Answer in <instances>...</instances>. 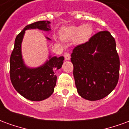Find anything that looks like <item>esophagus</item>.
Instances as JSON below:
<instances>
[{"instance_id":"34e87169","label":"esophagus","mask_w":129,"mask_h":129,"mask_svg":"<svg viewBox=\"0 0 129 129\" xmlns=\"http://www.w3.org/2000/svg\"><path fill=\"white\" fill-rule=\"evenodd\" d=\"M63 56H64L66 61H68V60L70 59V55L68 52H65L64 54H63Z\"/></svg>"}]
</instances>
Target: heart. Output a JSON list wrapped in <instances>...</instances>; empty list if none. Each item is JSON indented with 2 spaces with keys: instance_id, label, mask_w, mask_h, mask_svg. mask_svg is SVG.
Instances as JSON below:
<instances>
[{
  "instance_id": "1",
  "label": "heart",
  "mask_w": 129,
  "mask_h": 129,
  "mask_svg": "<svg viewBox=\"0 0 129 129\" xmlns=\"http://www.w3.org/2000/svg\"><path fill=\"white\" fill-rule=\"evenodd\" d=\"M92 33L91 25L85 24L80 26L65 27L60 32V37L65 41H70L75 39L78 43H84L88 41Z\"/></svg>"
}]
</instances>
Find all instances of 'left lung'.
<instances>
[{"instance_id": "1", "label": "left lung", "mask_w": 129, "mask_h": 129, "mask_svg": "<svg viewBox=\"0 0 129 129\" xmlns=\"http://www.w3.org/2000/svg\"><path fill=\"white\" fill-rule=\"evenodd\" d=\"M71 61L77 92L84 99L101 100L115 89L119 79V59L115 39L109 32H98L75 47Z\"/></svg>"}]
</instances>
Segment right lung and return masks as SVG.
Instances as JSON below:
<instances>
[{
  "label": "right lung",
  "instance_id": "add662e5",
  "mask_svg": "<svg viewBox=\"0 0 129 129\" xmlns=\"http://www.w3.org/2000/svg\"><path fill=\"white\" fill-rule=\"evenodd\" d=\"M50 24L48 21H37L25 27L16 36L10 56V79L13 86L20 95L31 101H42L53 93L56 83L55 72L61 68L64 57L50 54L48 60L41 66L28 67L23 59L21 44L26 30L37 29L49 32L51 30ZM45 38L51 41L50 38Z\"/></svg>",
  "mask_w": 129,
  "mask_h": 129
}]
</instances>
